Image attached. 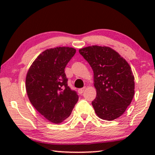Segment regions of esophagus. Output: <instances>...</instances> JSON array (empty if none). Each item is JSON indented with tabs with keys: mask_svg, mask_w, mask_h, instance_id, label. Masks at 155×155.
Listing matches in <instances>:
<instances>
[{
	"mask_svg": "<svg viewBox=\"0 0 155 155\" xmlns=\"http://www.w3.org/2000/svg\"><path fill=\"white\" fill-rule=\"evenodd\" d=\"M84 90H85V87H83V88L79 89V90H78V92H79V94H82V93L84 92Z\"/></svg>",
	"mask_w": 155,
	"mask_h": 155,
	"instance_id": "esophagus-1",
	"label": "esophagus"
}]
</instances>
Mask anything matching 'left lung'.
Instances as JSON below:
<instances>
[{"label":"left lung","mask_w":155,"mask_h":155,"mask_svg":"<svg viewBox=\"0 0 155 155\" xmlns=\"http://www.w3.org/2000/svg\"><path fill=\"white\" fill-rule=\"evenodd\" d=\"M94 72L97 97L92 104L103 120L123 115L134 96V75L128 62L107 46H92L79 50Z\"/></svg>","instance_id":"left-lung-1"}]
</instances>
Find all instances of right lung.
<instances>
[{
	"instance_id": "right-lung-1",
	"label": "right lung",
	"mask_w": 155,
	"mask_h": 155,
	"mask_svg": "<svg viewBox=\"0 0 155 155\" xmlns=\"http://www.w3.org/2000/svg\"><path fill=\"white\" fill-rule=\"evenodd\" d=\"M76 50L71 47L46 49L27 72L26 90L33 107L44 118L60 124L71 115L78 95L68 86L65 68Z\"/></svg>"
}]
</instances>
